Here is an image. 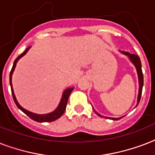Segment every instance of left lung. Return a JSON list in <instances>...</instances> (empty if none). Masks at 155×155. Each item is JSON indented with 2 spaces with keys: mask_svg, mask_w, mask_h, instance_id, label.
Returning a JSON list of instances; mask_svg holds the SVG:
<instances>
[{
  "mask_svg": "<svg viewBox=\"0 0 155 155\" xmlns=\"http://www.w3.org/2000/svg\"><path fill=\"white\" fill-rule=\"evenodd\" d=\"M120 52L129 57L130 61L134 63V65L135 66V68H136V69H137V75H138V82H139V90H138V96H137V105L138 103H139L140 100H141V96H142V87H143V74H142V63H141V60H140V58L137 55V54H130L129 53V52H125V51H120ZM95 113H97V115L99 116V117H102V116L101 115V114H99L98 113H97L96 111H95ZM105 118L112 119V120H119V119H120L121 117L113 118V117H105Z\"/></svg>",
  "mask_w": 155,
  "mask_h": 155,
  "instance_id": "8db88e82",
  "label": "left lung"
}]
</instances>
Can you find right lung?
<instances>
[{"mask_svg":"<svg viewBox=\"0 0 155 155\" xmlns=\"http://www.w3.org/2000/svg\"><path fill=\"white\" fill-rule=\"evenodd\" d=\"M30 47H28L25 51L23 52L22 54H21L20 55L16 58L15 61H14V63H13V68H12V69H11L10 75H9V84H10V86H11V91H12V95H13V101H14V102H15L16 105L18 106V108L22 111L23 113H25V114H26L29 117L31 118L32 120H35V121H37V122H51V121H54V120H57V119H58V118L60 117L63 114V113L65 112L66 107H67V104H68V97H69V96H70L71 92H72L73 87L68 88V89H66L65 91L63 92V96H62V99H61L58 107H57L55 110L53 111L52 113H47V114H36V113H31V112H30V111L25 110V108H23L22 107L18 104V101H17V99H16L15 95H14V92H13V86H12V75H13V71H14V69H15L16 64H17V63H18V61L19 60L22 56H24L25 54L27 53V51H29V49H30Z\"/></svg>","mask_w":155,"mask_h":155,"instance_id":"1","label":"right lung"}]
</instances>
